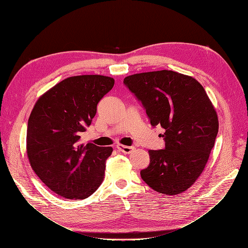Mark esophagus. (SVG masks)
<instances>
[{"label":"esophagus","instance_id":"esophagus-1","mask_svg":"<svg viewBox=\"0 0 248 248\" xmlns=\"http://www.w3.org/2000/svg\"><path fill=\"white\" fill-rule=\"evenodd\" d=\"M134 148L131 146H123V145H117V150L119 152H122L125 154H129Z\"/></svg>","mask_w":248,"mask_h":248}]
</instances>
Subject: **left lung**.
I'll return each instance as SVG.
<instances>
[{
    "mask_svg": "<svg viewBox=\"0 0 248 248\" xmlns=\"http://www.w3.org/2000/svg\"><path fill=\"white\" fill-rule=\"evenodd\" d=\"M124 84L145 108L152 126L166 130L161 150H149L141 179L155 191L176 196L204 170L218 132V118L200 82L171 70L132 74Z\"/></svg>",
    "mask_w": 248,
    "mask_h": 248,
    "instance_id": "left-lung-1",
    "label": "left lung"
}]
</instances>
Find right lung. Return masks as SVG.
<instances>
[{"instance_id": "right-lung-1", "label": "right lung", "mask_w": 248, "mask_h": 248, "mask_svg": "<svg viewBox=\"0 0 248 248\" xmlns=\"http://www.w3.org/2000/svg\"><path fill=\"white\" fill-rule=\"evenodd\" d=\"M104 76L65 78L35 103L27 129V154L35 174L58 196L84 200L103 181L111 147L81 144L97 104L114 87Z\"/></svg>"}]
</instances>
